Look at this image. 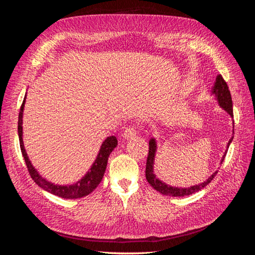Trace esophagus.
I'll return each mask as SVG.
<instances>
[{
	"label": "esophagus",
	"mask_w": 255,
	"mask_h": 255,
	"mask_svg": "<svg viewBox=\"0 0 255 255\" xmlns=\"http://www.w3.org/2000/svg\"><path fill=\"white\" fill-rule=\"evenodd\" d=\"M137 134V130L134 127H128L125 129V132H123V137L126 138V139H132L134 138Z\"/></svg>",
	"instance_id": "esophagus-1"
}]
</instances>
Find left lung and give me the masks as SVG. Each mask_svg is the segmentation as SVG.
Returning a JSON list of instances; mask_svg holds the SVG:
<instances>
[{
	"instance_id": "obj_1",
	"label": "left lung",
	"mask_w": 255,
	"mask_h": 255,
	"mask_svg": "<svg viewBox=\"0 0 255 255\" xmlns=\"http://www.w3.org/2000/svg\"><path fill=\"white\" fill-rule=\"evenodd\" d=\"M212 92L215 95L216 99H217L220 107H222L223 110L228 112L231 117L233 118L232 97H231V92L229 90L227 82L223 80V78L220 74L217 75V78H216V82H215ZM232 140H233V136L228 142V145H227L228 148H229L230 143L232 142ZM227 151L225 154H223L222 159H221V164H222V161L225 160V157L227 155ZM155 152H156V141L154 138H151L149 141V154H148V158H146V165H145V179L154 189L157 190L158 192H160V194H163L165 196L185 197V196H189V195L195 194V192L204 188L207 184H210L218 172V171L214 172L205 182L199 184V185H195V186H190L188 188H181V187L179 188V187L169 186V185L158 180L155 176V174L153 173V165H154V157H155Z\"/></svg>"
}]
</instances>
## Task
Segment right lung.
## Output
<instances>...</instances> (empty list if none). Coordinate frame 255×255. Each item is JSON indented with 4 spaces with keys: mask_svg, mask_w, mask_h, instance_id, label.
Returning a JSON list of instances; mask_svg holds the SVG:
<instances>
[{
    "mask_svg": "<svg viewBox=\"0 0 255 255\" xmlns=\"http://www.w3.org/2000/svg\"><path fill=\"white\" fill-rule=\"evenodd\" d=\"M24 103H25V98L23 100L22 105L20 107L19 120H18V134H19L20 148H21L22 155L24 157L30 177H32L34 182L42 189L64 199H79L91 194L103 179L110 154L118 144L117 138L115 136H110L103 141L95 163L92 164L90 168V171H88V173L85 175L81 181L76 182L73 185H65V186L55 185L51 182H48L47 180L43 179L41 175H39V173L37 172L36 169L33 167L32 163L29 161L27 154L25 152L24 144H23V139H22V118H23V109H24Z\"/></svg>",
    "mask_w": 255,
    "mask_h": 255,
    "instance_id": "right-lung-1",
    "label": "right lung"
}]
</instances>
